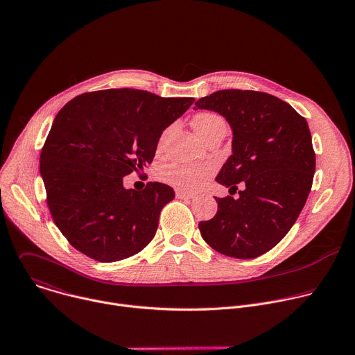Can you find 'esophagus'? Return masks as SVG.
Segmentation results:
<instances>
[{
    "label": "esophagus",
    "instance_id": "esophagus-1",
    "mask_svg": "<svg viewBox=\"0 0 355 355\" xmlns=\"http://www.w3.org/2000/svg\"><path fill=\"white\" fill-rule=\"evenodd\" d=\"M175 195H177V198H180V199H189V198H193V193H192V192L180 191V189L175 192Z\"/></svg>",
    "mask_w": 355,
    "mask_h": 355
}]
</instances>
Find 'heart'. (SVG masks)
Masks as SVG:
<instances>
[{"instance_id": "1", "label": "heart", "mask_w": 355, "mask_h": 355, "mask_svg": "<svg viewBox=\"0 0 355 355\" xmlns=\"http://www.w3.org/2000/svg\"><path fill=\"white\" fill-rule=\"evenodd\" d=\"M193 129L200 136V139L211 133L218 128H226L223 118L214 112H200L193 118ZM164 136H162L159 143V150H162L164 143ZM214 173V166L211 163L199 164H185V163H173L163 167L159 173V178L180 191H195L205 180H208Z\"/></svg>"}]
</instances>
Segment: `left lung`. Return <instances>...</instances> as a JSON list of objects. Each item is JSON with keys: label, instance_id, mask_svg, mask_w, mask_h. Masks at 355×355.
<instances>
[{"label": "left lung", "instance_id": "1", "mask_svg": "<svg viewBox=\"0 0 355 355\" xmlns=\"http://www.w3.org/2000/svg\"><path fill=\"white\" fill-rule=\"evenodd\" d=\"M195 110L229 122L232 156L216 181L237 198H216L218 212L199 222L204 240L234 259H256L277 245L296 222L312 188L316 156L306 119L267 92L222 89L198 99Z\"/></svg>", "mask_w": 355, "mask_h": 355}]
</instances>
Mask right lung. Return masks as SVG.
Returning a JSON list of instances; mask_svg holds the SVG:
<instances>
[{
	"label": "right lung",
	"instance_id": "obj_1",
	"mask_svg": "<svg viewBox=\"0 0 355 355\" xmlns=\"http://www.w3.org/2000/svg\"><path fill=\"white\" fill-rule=\"evenodd\" d=\"M193 101L103 89L81 94L59 111L42 148L40 175L50 214L74 248L114 263L153 240L174 189L162 182L126 189L123 177L153 162L163 130Z\"/></svg>",
	"mask_w": 355,
	"mask_h": 355
}]
</instances>
